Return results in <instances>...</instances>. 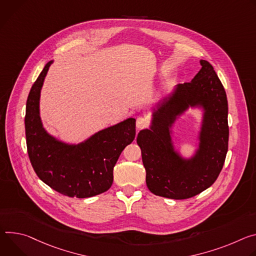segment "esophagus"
I'll use <instances>...</instances> for the list:
<instances>
[{
	"mask_svg": "<svg viewBox=\"0 0 256 256\" xmlns=\"http://www.w3.org/2000/svg\"><path fill=\"white\" fill-rule=\"evenodd\" d=\"M148 125V120L144 117H138L136 120V127L137 129H141V128H144Z\"/></svg>",
	"mask_w": 256,
	"mask_h": 256,
	"instance_id": "34e87169",
	"label": "esophagus"
}]
</instances>
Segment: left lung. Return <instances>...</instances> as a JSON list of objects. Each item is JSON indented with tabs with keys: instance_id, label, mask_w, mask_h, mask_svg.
Here are the masks:
<instances>
[{
	"instance_id": "8db88e82",
	"label": "left lung",
	"mask_w": 256,
	"mask_h": 256,
	"mask_svg": "<svg viewBox=\"0 0 256 256\" xmlns=\"http://www.w3.org/2000/svg\"><path fill=\"white\" fill-rule=\"evenodd\" d=\"M194 78L176 86L150 108V124L136 141L146 171V186L156 195L186 200L210 187L228 152V100L212 66L200 60ZM202 112L191 156H184L172 139L174 126L190 108Z\"/></svg>"
}]
</instances>
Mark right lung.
<instances>
[{
  "mask_svg": "<svg viewBox=\"0 0 256 256\" xmlns=\"http://www.w3.org/2000/svg\"><path fill=\"white\" fill-rule=\"evenodd\" d=\"M48 61L34 83L26 102L25 134L30 160L38 178L63 195L88 198L108 190L112 170L123 150L135 138L134 118L104 128L73 144L50 134L44 127L40 100Z\"/></svg>",
  "mask_w": 256,
  "mask_h": 256,
  "instance_id": "right-lung-1",
  "label": "right lung"
}]
</instances>
